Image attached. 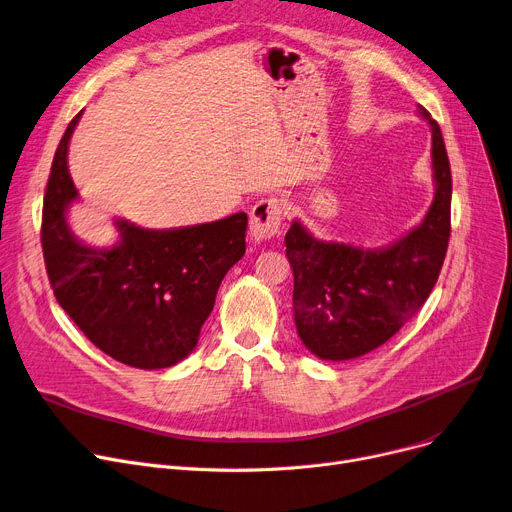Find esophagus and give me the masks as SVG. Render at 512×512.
<instances>
[{"instance_id": "esophagus-1", "label": "esophagus", "mask_w": 512, "mask_h": 512, "mask_svg": "<svg viewBox=\"0 0 512 512\" xmlns=\"http://www.w3.org/2000/svg\"><path fill=\"white\" fill-rule=\"evenodd\" d=\"M283 202L277 196L258 200L250 210V235L254 242H266L281 231Z\"/></svg>"}]
</instances>
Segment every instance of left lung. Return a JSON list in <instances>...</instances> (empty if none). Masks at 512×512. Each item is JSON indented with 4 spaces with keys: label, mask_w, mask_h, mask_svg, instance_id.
<instances>
[{
    "label": "left lung",
    "mask_w": 512,
    "mask_h": 512,
    "mask_svg": "<svg viewBox=\"0 0 512 512\" xmlns=\"http://www.w3.org/2000/svg\"><path fill=\"white\" fill-rule=\"evenodd\" d=\"M432 128L434 200L424 221L380 250L320 242L293 221L285 235L293 268V316L302 343L320 359L345 362L384 345L424 306L450 237L453 177L440 126Z\"/></svg>",
    "instance_id": "left-lung-1"
}]
</instances>
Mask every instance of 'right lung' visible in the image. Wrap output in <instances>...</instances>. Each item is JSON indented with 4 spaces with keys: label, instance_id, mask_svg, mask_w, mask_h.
<instances>
[{
    "label": "right lung",
    "instance_id": "add662e5",
    "mask_svg": "<svg viewBox=\"0 0 512 512\" xmlns=\"http://www.w3.org/2000/svg\"><path fill=\"white\" fill-rule=\"evenodd\" d=\"M80 115L59 140L43 200L41 244L55 299L117 362L142 370L175 366L194 351L223 277L246 252L248 215L179 229L117 219L113 248L78 242L66 213L78 198L68 144Z\"/></svg>",
    "mask_w": 512,
    "mask_h": 512
}]
</instances>
